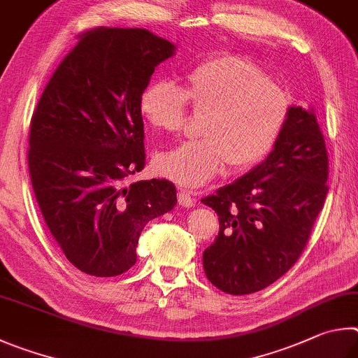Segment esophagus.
<instances>
[{"instance_id": "esophagus-1", "label": "esophagus", "mask_w": 358, "mask_h": 358, "mask_svg": "<svg viewBox=\"0 0 358 358\" xmlns=\"http://www.w3.org/2000/svg\"><path fill=\"white\" fill-rule=\"evenodd\" d=\"M178 201H179L180 206H182V208H192V206L196 204V199L193 198L190 193H187V192H179Z\"/></svg>"}]
</instances>
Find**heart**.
Instances as JSON below:
<instances>
[{"mask_svg": "<svg viewBox=\"0 0 358 358\" xmlns=\"http://www.w3.org/2000/svg\"><path fill=\"white\" fill-rule=\"evenodd\" d=\"M187 105L206 115L199 135L159 152L155 171L184 189H196L220 174L224 165L242 171L266 159L285 134L292 97L255 62L239 56H214L192 67L184 90L168 80L144 87L140 113L155 130L178 134Z\"/></svg>", "mask_w": 358, "mask_h": 358, "instance_id": "1", "label": "heart"}]
</instances>
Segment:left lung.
<instances>
[{
  "mask_svg": "<svg viewBox=\"0 0 358 358\" xmlns=\"http://www.w3.org/2000/svg\"><path fill=\"white\" fill-rule=\"evenodd\" d=\"M329 157L313 110L292 106L285 134L264 162L203 198L220 231L204 250L206 277L243 296L289 271L310 239L329 187Z\"/></svg>",
  "mask_w": 358,
  "mask_h": 358,
  "instance_id": "obj_1",
  "label": "left lung"
}]
</instances>
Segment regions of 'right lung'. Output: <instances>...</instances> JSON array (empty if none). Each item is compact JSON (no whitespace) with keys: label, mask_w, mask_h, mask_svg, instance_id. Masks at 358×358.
Segmentation results:
<instances>
[{"label":"right lung","mask_w":358,"mask_h":358,"mask_svg":"<svg viewBox=\"0 0 358 358\" xmlns=\"http://www.w3.org/2000/svg\"><path fill=\"white\" fill-rule=\"evenodd\" d=\"M56 69L31 119V184L50 233L78 271L116 277L136 262L143 228L178 198L166 179L138 180L140 96L176 45L141 28H94Z\"/></svg>","instance_id":"add662e5"}]
</instances>
